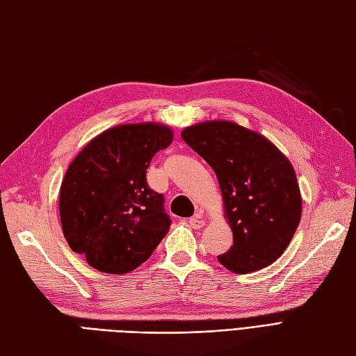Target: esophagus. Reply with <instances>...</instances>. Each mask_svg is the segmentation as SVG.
<instances>
[{"label": "esophagus", "instance_id": "esophagus-1", "mask_svg": "<svg viewBox=\"0 0 356 356\" xmlns=\"http://www.w3.org/2000/svg\"><path fill=\"white\" fill-rule=\"evenodd\" d=\"M188 223H190V227H192L193 229H201V228H204L205 220H204L201 213H196L193 218L188 219Z\"/></svg>", "mask_w": 356, "mask_h": 356}]
</instances>
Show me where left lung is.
Here are the masks:
<instances>
[{
    "mask_svg": "<svg viewBox=\"0 0 356 356\" xmlns=\"http://www.w3.org/2000/svg\"><path fill=\"white\" fill-rule=\"evenodd\" d=\"M181 137L213 168L222 190L234 241L219 263L241 275L272 264L290 245L302 214L289 159L261 134L228 120L188 127Z\"/></svg>",
    "mask_w": 356,
    "mask_h": 356,
    "instance_id": "8db88e82",
    "label": "left lung"
}]
</instances>
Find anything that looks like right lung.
Wrapping results in <instances>:
<instances>
[{
    "mask_svg": "<svg viewBox=\"0 0 356 356\" xmlns=\"http://www.w3.org/2000/svg\"><path fill=\"white\" fill-rule=\"evenodd\" d=\"M172 138L166 125H118L69 164L60 187V220L67 245L97 270H134L168 234L164 197L148 186L146 169Z\"/></svg>",
    "mask_w": 356,
    "mask_h": 356,
    "instance_id": "1",
    "label": "right lung"
}]
</instances>
